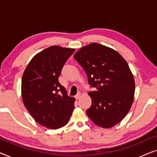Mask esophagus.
I'll list each match as a JSON object with an SVG mask.
<instances>
[{
  "label": "esophagus",
  "instance_id": "obj_1",
  "mask_svg": "<svg viewBox=\"0 0 157 157\" xmlns=\"http://www.w3.org/2000/svg\"><path fill=\"white\" fill-rule=\"evenodd\" d=\"M81 93H80V92H78V94H77L76 96H75V98H76V99H78V98L81 97Z\"/></svg>",
  "mask_w": 157,
  "mask_h": 157
}]
</instances>
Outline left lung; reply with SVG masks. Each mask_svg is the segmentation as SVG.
<instances>
[{
  "label": "left lung",
  "instance_id": "8db88e82",
  "mask_svg": "<svg viewBox=\"0 0 157 157\" xmlns=\"http://www.w3.org/2000/svg\"><path fill=\"white\" fill-rule=\"evenodd\" d=\"M74 58L95 88L89 92L91 106L87 115L101 127H113L124 119L134 101L135 82L127 62L117 51L97 43L82 47Z\"/></svg>",
  "mask_w": 157,
  "mask_h": 157
}]
</instances>
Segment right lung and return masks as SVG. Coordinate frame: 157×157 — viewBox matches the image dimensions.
Segmentation results:
<instances>
[{
    "instance_id": "obj_1",
    "label": "right lung",
    "mask_w": 157,
    "mask_h": 157,
    "mask_svg": "<svg viewBox=\"0 0 157 157\" xmlns=\"http://www.w3.org/2000/svg\"><path fill=\"white\" fill-rule=\"evenodd\" d=\"M74 48L48 47L33 56L21 81L23 104L38 124L57 129L68 124L74 109L75 98L67 95L59 77Z\"/></svg>"
}]
</instances>
